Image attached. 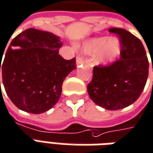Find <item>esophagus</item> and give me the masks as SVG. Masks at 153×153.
Masks as SVG:
<instances>
[{
    "label": "esophagus",
    "instance_id": "obj_1",
    "mask_svg": "<svg viewBox=\"0 0 153 153\" xmlns=\"http://www.w3.org/2000/svg\"><path fill=\"white\" fill-rule=\"evenodd\" d=\"M84 64V59L82 58L81 56H78L76 58V65L77 67H80L81 65H83Z\"/></svg>",
    "mask_w": 153,
    "mask_h": 153
}]
</instances>
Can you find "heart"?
<instances>
[{
  "mask_svg": "<svg viewBox=\"0 0 153 153\" xmlns=\"http://www.w3.org/2000/svg\"><path fill=\"white\" fill-rule=\"evenodd\" d=\"M122 42L117 37H93L83 44V51L86 54H94L97 65H108L119 58L122 54Z\"/></svg>",
  "mask_w": 153,
  "mask_h": 153,
  "instance_id": "b5f03b06",
  "label": "heart"
}]
</instances>
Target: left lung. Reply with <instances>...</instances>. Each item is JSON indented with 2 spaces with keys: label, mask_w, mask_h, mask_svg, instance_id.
Instances as JSON below:
<instances>
[{
  "label": "left lung",
  "mask_w": 153,
  "mask_h": 153,
  "mask_svg": "<svg viewBox=\"0 0 153 153\" xmlns=\"http://www.w3.org/2000/svg\"><path fill=\"white\" fill-rule=\"evenodd\" d=\"M119 36L121 57L112 65L94 68L88 93L97 105L108 110H117L131 105L143 91L148 77L149 63L143 45L124 29L112 28Z\"/></svg>",
  "instance_id": "left-lung-1"
}]
</instances>
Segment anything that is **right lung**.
I'll list each match as a JSON object with an SVG mask.
<instances>
[{
	"label": "right lung",
	"instance_id": "1",
	"mask_svg": "<svg viewBox=\"0 0 153 153\" xmlns=\"http://www.w3.org/2000/svg\"><path fill=\"white\" fill-rule=\"evenodd\" d=\"M62 45L59 36L33 28L12 39L2 65L0 59V72L6 94L18 108L42 114L58 102L64 80L76 69L75 59L59 54Z\"/></svg>",
	"mask_w": 153,
	"mask_h": 153
}]
</instances>
